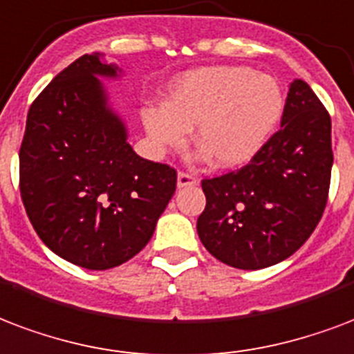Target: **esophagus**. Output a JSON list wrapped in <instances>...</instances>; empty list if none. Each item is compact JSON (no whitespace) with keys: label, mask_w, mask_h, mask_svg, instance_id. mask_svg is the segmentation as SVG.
Segmentation results:
<instances>
[{"label":"esophagus","mask_w":354,"mask_h":354,"mask_svg":"<svg viewBox=\"0 0 354 354\" xmlns=\"http://www.w3.org/2000/svg\"><path fill=\"white\" fill-rule=\"evenodd\" d=\"M198 180H196L193 174H189V172H178V187H191V185H196Z\"/></svg>","instance_id":"obj_1"}]
</instances>
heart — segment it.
Segmentation results:
<instances>
[{"instance_id": "heart-1", "label": "heart", "mask_w": 354, "mask_h": 354, "mask_svg": "<svg viewBox=\"0 0 354 354\" xmlns=\"http://www.w3.org/2000/svg\"><path fill=\"white\" fill-rule=\"evenodd\" d=\"M284 113V93L273 75L249 66H207L183 74L165 107H147L142 124L161 150L182 148L195 128L196 147L215 167L249 163L273 135Z\"/></svg>"}]
</instances>
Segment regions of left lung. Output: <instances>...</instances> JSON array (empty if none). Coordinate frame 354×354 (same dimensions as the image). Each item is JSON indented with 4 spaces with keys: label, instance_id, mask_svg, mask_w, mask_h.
<instances>
[{
    "label": "left lung",
    "instance_id": "obj_1",
    "mask_svg": "<svg viewBox=\"0 0 354 354\" xmlns=\"http://www.w3.org/2000/svg\"><path fill=\"white\" fill-rule=\"evenodd\" d=\"M333 159L327 109L308 83L295 80L280 129L249 165L202 180V245L226 266L247 271L290 258L325 212Z\"/></svg>",
    "mask_w": 354,
    "mask_h": 354
}]
</instances>
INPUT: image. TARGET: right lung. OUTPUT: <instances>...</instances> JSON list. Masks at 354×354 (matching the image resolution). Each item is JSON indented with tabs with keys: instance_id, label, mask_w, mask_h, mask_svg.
Here are the masks:
<instances>
[{
	"instance_id": "add662e5",
	"label": "right lung",
	"mask_w": 354,
	"mask_h": 354,
	"mask_svg": "<svg viewBox=\"0 0 354 354\" xmlns=\"http://www.w3.org/2000/svg\"><path fill=\"white\" fill-rule=\"evenodd\" d=\"M120 70L83 55L29 107L20 147V193L44 245L74 266L117 267L150 241L176 191V171L139 158L102 77Z\"/></svg>"
}]
</instances>
